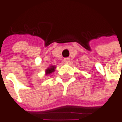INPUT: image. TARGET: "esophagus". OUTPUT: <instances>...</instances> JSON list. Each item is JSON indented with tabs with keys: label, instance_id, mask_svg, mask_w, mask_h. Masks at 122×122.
Listing matches in <instances>:
<instances>
[{
	"label": "esophagus",
	"instance_id": "1",
	"mask_svg": "<svg viewBox=\"0 0 122 122\" xmlns=\"http://www.w3.org/2000/svg\"><path fill=\"white\" fill-rule=\"evenodd\" d=\"M63 62L66 63H68L70 62V59H69V58H65V59H63Z\"/></svg>",
	"mask_w": 122,
	"mask_h": 122
}]
</instances>
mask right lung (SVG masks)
Returning <instances> with one entry per match:
<instances>
[{
  "label": "right lung",
  "instance_id": "right-lung-1",
  "mask_svg": "<svg viewBox=\"0 0 122 122\" xmlns=\"http://www.w3.org/2000/svg\"><path fill=\"white\" fill-rule=\"evenodd\" d=\"M56 66H50L49 67H48L46 71H45V75L46 76H50L52 73H54L56 69Z\"/></svg>",
  "mask_w": 122,
  "mask_h": 122
}]
</instances>
